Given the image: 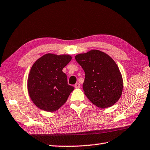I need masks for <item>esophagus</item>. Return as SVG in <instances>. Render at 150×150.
Returning a JSON list of instances; mask_svg holds the SVG:
<instances>
[{"mask_svg": "<svg viewBox=\"0 0 150 150\" xmlns=\"http://www.w3.org/2000/svg\"><path fill=\"white\" fill-rule=\"evenodd\" d=\"M75 88H79L81 87V84H79V83H76L75 84Z\"/></svg>", "mask_w": 150, "mask_h": 150, "instance_id": "obj_1", "label": "esophagus"}]
</instances>
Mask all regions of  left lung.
Masks as SVG:
<instances>
[{"label":"left lung","mask_w":150,"mask_h":150,"mask_svg":"<svg viewBox=\"0 0 150 150\" xmlns=\"http://www.w3.org/2000/svg\"><path fill=\"white\" fill-rule=\"evenodd\" d=\"M85 72L84 94L93 105L101 108L112 106L123 92L122 76L109 55L96 49L75 56Z\"/></svg>","instance_id":"obj_1"}]
</instances>
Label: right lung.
<instances>
[{"label": "right lung", "mask_w": 150, "mask_h": 150, "mask_svg": "<svg viewBox=\"0 0 150 150\" xmlns=\"http://www.w3.org/2000/svg\"><path fill=\"white\" fill-rule=\"evenodd\" d=\"M72 57L69 54L47 53L32 65L27 80L31 100L40 109L54 112L62 106L74 87L67 84L62 69Z\"/></svg>", "instance_id": "obj_1"}]
</instances>
